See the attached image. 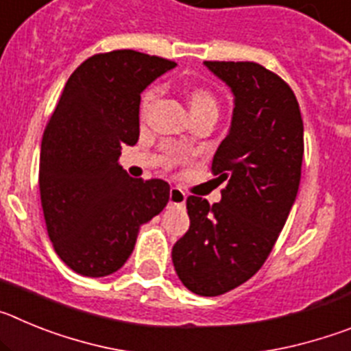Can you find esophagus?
Returning a JSON list of instances; mask_svg holds the SVG:
<instances>
[{
	"mask_svg": "<svg viewBox=\"0 0 351 351\" xmlns=\"http://www.w3.org/2000/svg\"><path fill=\"white\" fill-rule=\"evenodd\" d=\"M169 202H170V206H178V207L184 206V202H186L184 191L179 190V188H172V190H170V195H169Z\"/></svg>",
	"mask_w": 351,
	"mask_h": 351,
	"instance_id": "34e87169",
	"label": "esophagus"
}]
</instances>
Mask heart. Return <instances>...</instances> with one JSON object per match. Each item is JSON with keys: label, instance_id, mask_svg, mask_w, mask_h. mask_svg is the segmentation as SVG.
I'll return each instance as SVG.
<instances>
[{"label": "heart", "instance_id": "obj_1", "mask_svg": "<svg viewBox=\"0 0 351 351\" xmlns=\"http://www.w3.org/2000/svg\"><path fill=\"white\" fill-rule=\"evenodd\" d=\"M156 96H158V88H149L147 91L144 93L141 101L142 114L151 107V104L156 100ZM188 101H190L191 110H195V108L198 107H204V105H214V98L209 95V93L204 91V89H193V91L190 93V96H188Z\"/></svg>", "mask_w": 351, "mask_h": 351}]
</instances>
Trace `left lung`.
Here are the masks:
<instances>
[{"label": "left lung", "mask_w": 351, "mask_h": 351, "mask_svg": "<svg viewBox=\"0 0 351 351\" xmlns=\"http://www.w3.org/2000/svg\"><path fill=\"white\" fill-rule=\"evenodd\" d=\"M230 88L234 112L210 172L226 182L221 200L188 197L190 228L172 247L188 290L216 297L247 281L283 230L300 182L304 125L283 79L250 61H206Z\"/></svg>", "instance_id": "left-lung-1"}]
</instances>
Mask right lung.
<instances>
[{
    "label": "right lung",
    "mask_w": 351,
    "mask_h": 351,
    "mask_svg": "<svg viewBox=\"0 0 351 351\" xmlns=\"http://www.w3.org/2000/svg\"><path fill=\"white\" fill-rule=\"evenodd\" d=\"M172 68L125 49L86 60L64 86L43 133L38 182L52 246L77 274L123 267L141 226L169 202V182L130 178L117 160L138 141L141 93Z\"/></svg>",
    "instance_id": "right-lung-1"
}]
</instances>
